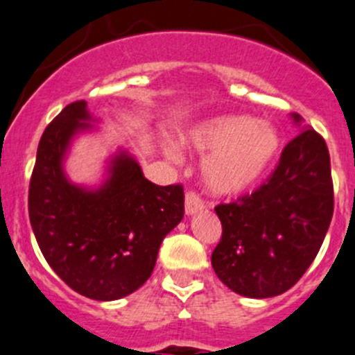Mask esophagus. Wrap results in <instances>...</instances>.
<instances>
[{
	"label": "esophagus",
	"mask_w": 355,
	"mask_h": 355,
	"mask_svg": "<svg viewBox=\"0 0 355 355\" xmlns=\"http://www.w3.org/2000/svg\"><path fill=\"white\" fill-rule=\"evenodd\" d=\"M202 208H205V205L196 192L185 194V215H194V213L201 211Z\"/></svg>",
	"instance_id": "esophagus-1"
}]
</instances>
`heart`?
<instances>
[{
    "instance_id": "b5f03b06",
    "label": "heart",
    "mask_w": 355,
    "mask_h": 355,
    "mask_svg": "<svg viewBox=\"0 0 355 355\" xmlns=\"http://www.w3.org/2000/svg\"><path fill=\"white\" fill-rule=\"evenodd\" d=\"M185 147L202 157L206 189L220 198L239 196L257 187L272 170L283 147L276 126L248 114H218L196 123L182 137Z\"/></svg>"
}]
</instances>
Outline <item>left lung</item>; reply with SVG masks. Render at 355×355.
<instances>
[{"instance_id": "obj_1", "label": "left lung", "mask_w": 355, "mask_h": 355, "mask_svg": "<svg viewBox=\"0 0 355 355\" xmlns=\"http://www.w3.org/2000/svg\"><path fill=\"white\" fill-rule=\"evenodd\" d=\"M300 133L284 147L269 182L251 196L216 206L222 239L211 254L218 279L248 298H270L311 267L333 216L326 142L291 112Z\"/></svg>"}]
</instances>
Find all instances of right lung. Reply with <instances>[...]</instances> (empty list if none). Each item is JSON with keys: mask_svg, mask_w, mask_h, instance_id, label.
Listing matches in <instances>:
<instances>
[{"mask_svg": "<svg viewBox=\"0 0 355 355\" xmlns=\"http://www.w3.org/2000/svg\"><path fill=\"white\" fill-rule=\"evenodd\" d=\"M85 101L69 104L44 130L29 185V220L58 277L92 300L128 297L150 277L161 243L184 218L182 185L153 184L119 147L98 184H76L65 161L76 139L97 132Z\"/></svg>", "mask_w": 355, "mask_h": 355, "instance_id": "add662e5", "label": "right lung"}]
</instances>
